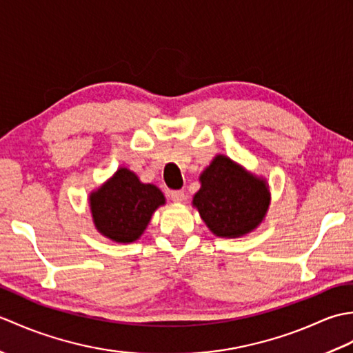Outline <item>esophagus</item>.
<instances>
[{
    "label": "esophagus",
    "instance_id": "obj_1",
    "mask_svg": "<svg viewBox=\"0 0 353 353\" xmlns=\"http://www.w3.org/2000/svg\"><path fill=\"white\" fill-rule=\"evenodd\" d=\"M170 197L172 201H176V203H182L185 200V192L183 191H170Z\"/></svg>",
    "mask_w": 353,
    "mask_h": 353
}]
</instances>
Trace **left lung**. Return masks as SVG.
Masks as SVG:
<instances>
[{"mask_svg":"<svg viewBox=\"0 0 353 353\" xmlns=\"http://www.w3.org/2000/svg\"><path fill=\"white\" fill-rule=\"evenodd\" d=\"M200 183L192 205L214 235L243 236L264 220L270 205L265 179L245 171L230 157L215 156L200 174Z\"/></svg>","mask_w":353,"mask_h":353,"instance_id":"left-lung-1","label":"left lung"}]
</instances>
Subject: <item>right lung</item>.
Here are the masks:
<instances>
[{"instance_id":"right-lung-1","label":"right lung","mask_w":353,"mask_h":353,"mask_svg":"<svg viewBox=\"0 0 353 353\" xmlns=\"http://www.w3.org/2000/svg\"><path fill=\"white\" fill-rule=\"evenodd\" d=\"M165 197L152 183H142L133 171L119 168L89 196L92 220L101 235L115 243H133L144 234Z\"/></svg>"}]
</instances>
